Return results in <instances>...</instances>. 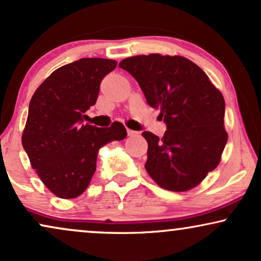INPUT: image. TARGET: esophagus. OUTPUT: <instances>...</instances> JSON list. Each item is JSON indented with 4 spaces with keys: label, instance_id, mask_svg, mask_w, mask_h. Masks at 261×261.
Returning <instances> with one entry per match:
<instances>
[{
    "label": "esophagus",
    "instance_id": "34e87169",
    "mask_svg": "<svg viewBox=\"0 0 261 261\" xmlns=\"http://www.w3.org/2000/svg\"><path fill=\"white\" fill-rule=\"evenodd\" d=\"M127 134L129 137H133V136H136L137 134V132L136 130H132V129H127Z\"/></svg>",
    "mask_w": 261,
    "mask_h": 261
}]
</instances>
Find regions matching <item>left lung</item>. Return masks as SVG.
Returning a JSON list of instances; mask_svg holds the SVG:
<instances>
[{"instance_id":"8db88e82","label":"left lung","mask_w":261,"mask_h":261,"mask_svg":"<svg viewBox=\"0 0 261 261\" xmlns=\"http://www.w3.org/2000/svg\"><path fill=\"white\" fill-rule=\"evenodd\" d=\"M118 66L137 80L167 125L162 139L143 132L146 172L169 191L195 188L217 168L227 143L223 94L201 67L182 57L136 56Z\"/></svg>"}]
</instances>
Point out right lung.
<instances>
[{
  "mask_svg": "<svg viewBox=\"0 0 261 261\" xmlns=\"http://www.w3.org/2000/svg\"><path fill=\"white\" fill-rule=\"evenodd\" d=\"M116 65L115 60L82 58L53 71L32 95L22 147L42 182L58 197L81 195L95 172L99 149L127 137L121 122L108 128L83 124L101 80Z\"/></svg>",
  "mask_w": 261,
  "mask_h": 261,
  "instance_id": "right-lung-1",
  "label": "right lung"
}]
</instances>
